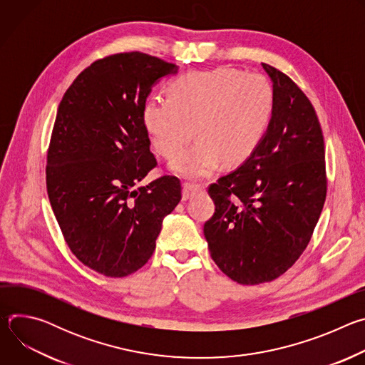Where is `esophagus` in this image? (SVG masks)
<instances>
[{"instance_id": "obj_1", "label": "esophagus", "mask_w": 365, "mask_h": 365, "mask_svg": "<svg viewBox=\"0 0 365 365\" xmlns=\"http://www.w3.org/2000/svg\"><path fill=\"white\" fill-rule=\"evenodd\" d=\"M200 190H202L200 185L192 183V182H185L183 183V195H182V197H183V200H187V199H190L193 195H196Z\"/></svg>"}]
</instances>
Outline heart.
I'll use <instances>...</instances> for the list:
<instances>
[{
	"mask_svg": "<svg viewBox=\"0 0 365 365\" xmlns=\"http://www.w3.org/2000/svg\"><path fill=\"white\" fill-rule=\"evenodd\" d=\"M274 107V91L259 73L231 68L195 71L178 78L169 98H153L143 123L154 151L173 159L192 136L200 140L172 168L187 178L211 175L222 160L245 162L262 141Z\"/></svg>",
	"mask_w": 365,
	"mask_h": 365,
	"instance_id": "heart-1",
	"label": "heart"
}]
</instances>
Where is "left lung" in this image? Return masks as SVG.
<instances>
[{
    "instance_id": "1",
    "label": "left lung",
    "mask_w": 365,
    "mask_h": 365,
    "mask_svg": "<svg viewBox=\"0 0 365 365\" xmlns=\"http://www.w3.org/2000/svg\"><path fill=\"white\" fill-rule=\"evenodd\" d=\"M269 128L250 158L207 186L215 212L203 225L211 257L231 280L254 286L286 273L307 247L327 199L325 143L307 96L282 71Z\"/></svg>"
}]
</instances>
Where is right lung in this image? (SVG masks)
Wrapping results in <instances>:
<instances>
[{
	"label": "right lung",
	"mask_w": 365,
	"mask_h": 365,
	"mask_svg": "<svg viewBox=\"0 0 365 365\" xmlns=\"http://www.w3.org/2000/svg\"><path fill=\"white\" fill-rule=\"evenodd\" d=\"M176 65L141 51L92 62L66 89L51 131L46 187L63 238L107 277L141 269L163 218L182 199L176 176L137 183L158 166L143 110L151 86Z\"/></svg>",
	"instance_id": "right-lung-1"
}]
</instances>
